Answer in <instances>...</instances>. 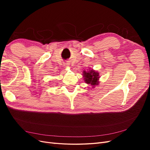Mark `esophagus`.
I'll return each mask as SVG.
<instances>
[{"instance_id": "obj_1", "label": "esophagus", "mask_w": 150, "mask_h": 150, "mask_svg": "<svg viewBox=\"0 0 150 150\" xmlns=\"http://www.w3.org/2000/svg\"><path fill=\"white\" fill-rule=\"evenodd\" d=\"M64 65H65V66H66V67H68V66H69V63H65V64H64Z\"/></svg>"}]
</instances>
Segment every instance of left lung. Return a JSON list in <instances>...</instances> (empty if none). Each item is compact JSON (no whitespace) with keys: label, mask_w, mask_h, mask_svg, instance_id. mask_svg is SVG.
Here are the masks:
<instances>
[{"label":"left lung","mask_w":150,"mask_h":150,"mask_svg":"<svg viewBox=\"0 0 150 150\" xmlns=\"http://www.w3.org/2000/svg\"><path fill=\"white\" fill-rule=\"evenodd\" d=\"M84 77L86 83L91 84V85H98V79L99 78V74L97 72L93 71V69L90 71L86 72L85 71H84Z\"/></svg>","instance_id":"obj_1"}]
</instances>
